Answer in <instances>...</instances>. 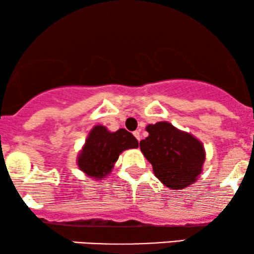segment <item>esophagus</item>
<instances>
[{
    "mask_svg": "<svg viewBox=\"0 0 254 254\" xmlns=\"http://www.w3.org/2000/svg\"><path fill=\"white\" fill-rule=\"evenodd\" d=\"M133 135H134L135 138H137V140H138V141L140 140V138H141V135H140V131H139V130L134 131V132H133Z\"/></svg>",
    "mask_w": 254,
    "mask_h": 254,
    "instance_id": "obj_1",
    "label": "esophagus"
}]
</instances>
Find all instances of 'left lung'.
<instances>
[{
    "instance_id": "1",
    "label": "left lung",
    "mask_w": 254,
    "mask_h": 254,
    "mask_svg": "<svg viewBox=\"0 0 254 254\" xmlns=\"http://www.w3.org/2000/svg\"><path fill=\"white\" fill-rule=\"evenodd\" d=\"M146 130L148 137L139 145L162 184L181 190L197 181L205 161V149L198 139L168 122L149 124Z\"/></svg>"
}]
</instances>
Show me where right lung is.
Returning a JSON list of instances; mask_svg holds the SVG:
<instances>
[{
    "label": "right lung",
    "mask_w": 254,
    "mask_h": 254,
    "mask_svg": "<svg viewBox=\"0 0 254 254\" xmlns=\"http://www.w3.org/2000/svg\"><path fill=\"white\" fill-rule=\"evenodd\" d=\"M137 147L138 140L126 128L109 132L105 127L96 126L78 156V167L90 177L103 178L112 171L121 153Z\"/></svg>",
    "instance_id": "add662e5"
}]
</instances>
